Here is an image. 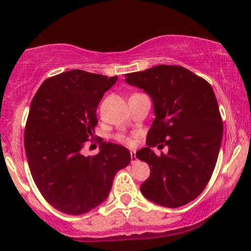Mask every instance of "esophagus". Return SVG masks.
<instances>
[{
    "instance_id": "1",
    "label": "esophagus",
    "mask_w": 251,
    "mask_h": 251,
    "mask_svg": "<svg viewBox=\"0 0 251 251\" xmlns=\"http://www.w3.org/2000/svg\"><path fill=\"white\" fill-rule=\"evenodd\" d=\"M137 157H135V152L134 151H131V163L134 164L135 162H137Z\"/></svg>"
}]
</instances>
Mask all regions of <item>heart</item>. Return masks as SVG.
<instances>
[{
    "instance_id": "1",
    "label": "heart",
    "mask_w": 251,
    "mask_h": 251,
    "mask_svg": "<svg viewBox=\"0 0 251 251\" xmlns=\"http://www.w3.org/2000/svg\"><path fill=\"white\" fill-rule=\"evenodd\" d=\"M118 140L122 143H125V144H132V139L129 137H127V135H124V134H120L118 135Z\"/></svg>"
}]
</instances>
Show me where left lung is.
<instances>
[{
    "mask_svg": "<svg viewBox=\"0 0 251 251\" xmlns=\"http://www.w3.org/2000/svg\"><path fill=\"white\" fill-rule=\"evenodd\" d=\"M125 81L151 97L155 116L148 148L135 153L151 170L140 191L166 208L185 205L205 189L220 153L223 123L214 89L181 66L128 73ZM157 145L168 146V153L158 157L151 150Z\"/></svg>",
    "mask_w": 251,
    "mask_h": 251,
    "instance_id": "left-lung-1",
    "label": "left lung"
}]
</instances>
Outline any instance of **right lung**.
<instances>
[{
	"label": "right lung",
	"mask_w": 251,
	"mask_h": 251,
	"mask_svg": "<svg viewBox=\"0 0 251 251\" xmlns=\"http://www.w3.org/2000/svg\"><path fill=\"white\" fill-rule=\"evenodd\" d=\"M118 76L73 70L46 79L31 100L25 149L31 177L46 201L59 211L82 215L108 197L114 176L128 165L125 146L103 142L85 157L93 139L97 108Z\"/></svg>",
	"instance_id": "right-lung-1"
}]
</instances>
